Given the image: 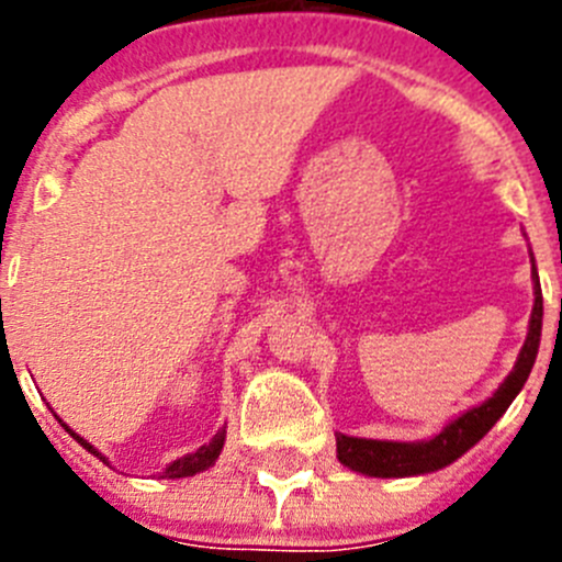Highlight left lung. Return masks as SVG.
Segmentation results:
<instances>
[{"label": "left lung", "mask_w": 562, "mask_h": 562, "mask_svg": "<svg viewBox=\"0 0 562 562\" xmlns=\"http://www.w3.org/2000/svg\"><path fill=\"white\" fill-rule=\"evenodd\" d=\"M532 282H536V304H532L530 331H527L522 353H519L512 375L503 381V386L497 389L484 405L462 413V416H459L457 422H451L443 432L435 435L432 440H422V443H391V440H367L337 435L339 462L348 464L356 473L375 475V479H402V475H422L446 468V464H451L454 459L462 457L470 446L479 443V440L495 427L497 418L508 411L514 396L522 391L532 364H536L543 317V296L541 285H538L536 263H532Z\"/></svg>", "instance_id": "1"}]
</instances>
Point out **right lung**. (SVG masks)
Listing matches in <instances>:
<instances>
[{
    "instance_id": "1",
    "label": "right lung",
    "mask_w": 562,
    "mask_h": 562,
    "mask_svg": "<svg viewBox=\"0 0 562 562\" xmlns=\"http://www.w3.org/2000/svg\"><path fill=\"white\" fill-rule=\"evenodd\" d=\"M67 429V427H65ZM67 432L72 435V438L78 440V443L83 446V449L87 451H92L94 457H100L98 451L92 449V446L87 443V440L83 438H78L76 432H72V429H67ZM223 443H225V429H220L217 435H214L212 438V443H206V446H201V449L195 451V454H187V457H181V459H176V462L171 464V468L166 470V479H184V475H195V473H201V470H206L209 464H214V459L220 457V451H223ZM105 462V457H100Z\"/></svg>"
}]
</instances>
